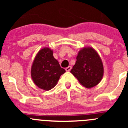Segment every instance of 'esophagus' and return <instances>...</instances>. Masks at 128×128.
<instances>
[{"label":"esophagus","instance_id":"esophagus-1","mask_svg":"<svg viewBox=\"0 0 128 128\" xmlns=\"http://www.w3.org/2000/svg\"><path fill=\"white\" fill-rule=\"evenodd\" d=\"M71 68H72V67H71L70 66H68V67H66V68H65V70H66V72H69V71H70Z\"/></svg>","mask_w":128,"mask_h":128}]
</instances>
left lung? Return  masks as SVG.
I'll list each match as a JSON object with an SVG mask.
<instances>
[{"mask_svg": "<svg viewBox=\"0 0 128 128\" xmlns=\"http://www.w3.org/2000/svg\"><path fill=\"white\" fill-rule=\"evenodd\" d=\"M70 72L86 88H92L100 81L104 73L103 65L97 52L91 47L82 48L76 58Z\"/></svg>", "mask_w": 128, "mask_h": 128, "instance_id": "obj_1", "label": "left lung"}]
</instances>
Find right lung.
<instances>
[{
	"instance_id": "add662e5",
	"label": "right lung",
	"mask_w": 128,
	"mask_h": 128,
	"mask_svg": "<svg viewBox=\"0 0 128 128\" xmlns=\"http://www.w3.org/2000/svg\"><path fill=\"white\" fill-rule=\"evenodd\" d=\"M65 72L53 56L52 50L44 48L35 57L31 67V77L34 84L45 90L52 89Z\"/></svg>"
}]
</instances>
